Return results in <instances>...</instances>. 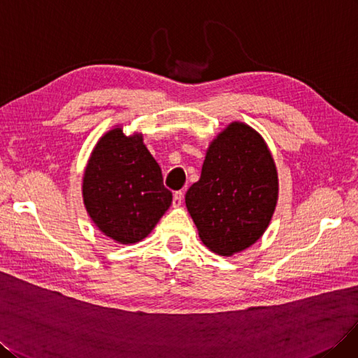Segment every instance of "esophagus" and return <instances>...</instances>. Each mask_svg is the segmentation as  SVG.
Segmentation results:
<instances>
[{"instance_id":"obj_1","label":"esophagus","mask_w":358,"mask_h":358,"mask_svg":"<svg viewBox=\"0 0 358 358\" xmlns=\"http://www.w3.org/2000/svg\"><path fill=\"white\" fill-rule=\"evenodd\" d=\"M182 198H184V192L178 190L174 193V199H172V205L174 206H180L182 203Z\"/></svg>"}]
</instances>
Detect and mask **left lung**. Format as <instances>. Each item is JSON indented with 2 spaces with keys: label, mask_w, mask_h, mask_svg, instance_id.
Instances as JSON below:
<instances>
[{
  "label": "left lung",
  "mask_w": 358,
  "mask_h": 358,
  "mask_svg": "<svg viewBox=\"0 0 358 358\" xmlns=\"http://www.w3.org/2000/svg\"><path fill=\"white\" fill-rule=\"evenodd\" d=\"M278 199V176L263 138L230 123L211 143L186 206L203 244L222 256L248 248L266 230Z\"/></svg>",
  "instance_id": "8db88e82"
}]
</instances>
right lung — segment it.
I'll use <instances>...</instances> for the list:
<instances>
[{"mask_svg":"<svg viewBox=\"0 0 358 358\" xmlns=\"http://www.w3.org/2000/svg\"><path fill=\"white\" fill-rule=\"evenodd\" d=\"M83 199L103 235L134 244L152 232L172 202L160 166L138 134L120 128L103 135L83 177Z\"/></svg>","mask_w":358,"mask_h":358,"instance_id":"1","label":"right lung"}]
</instances>
